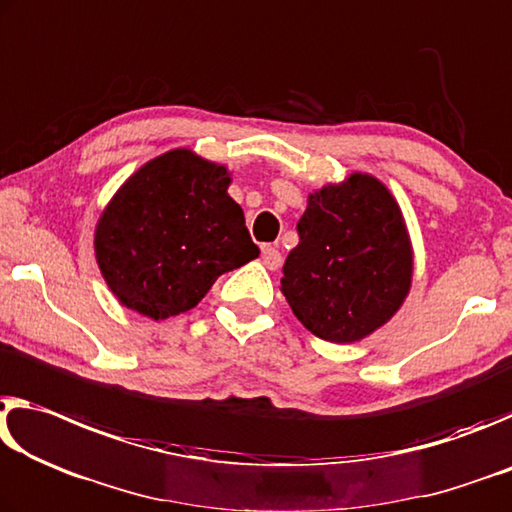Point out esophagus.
<instances>
[{"instance_id":"34e87169","label":"esophagus","mask_w":512,"mask_h":512,"mask_svg":"<svg viewBox=\"0 0 512 512\" xmlns=\"http://www.w3.org/2000/svg\"><path fill=\"white\" fill-rule=\"evenodd\" d=\"M263 263H265L267 267H270V270H279L281 263H283L281 251L276 249V247L265 245V247H263Z\"/></svg>"}]
</instances>
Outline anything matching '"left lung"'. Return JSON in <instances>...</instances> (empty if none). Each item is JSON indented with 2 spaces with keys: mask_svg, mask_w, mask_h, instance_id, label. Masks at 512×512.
<instances>
[{
  "mask_svg": "<svg viewBox=\"0 0 512 512\" xmlns=\"http://www.w3.org/2000/svg\"><path fill=\"white\" fill-rule=\"evenodd\" d=\"M299 245L283 265L281 292L297 320L329 342H356L404 304L413 276L404 217L370 174L308 197Z\"/></svg>",
  "mask_w": 512,
  "mask_h": 512,
  "instance_id": "8db88e82",
  "label": "left lung"
}]
</instances>
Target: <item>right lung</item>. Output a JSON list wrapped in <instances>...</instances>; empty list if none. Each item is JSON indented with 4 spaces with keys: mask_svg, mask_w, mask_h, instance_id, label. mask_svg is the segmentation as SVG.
Wrapping results in <instances>:
<instances>
[{
    "mask_svg": "<svg viewBox=\"0 0 512 512\" xmlns=\"http://www.w3.org/2000/svg\"><path fill=\"white\" fill-rule=\"evenodd\" d=\"M229 181L224 165L174 149L117 190L97 224L95 254L124 306L152 320L186 313L217 276L261 254Z\"/></svg>",
    "mask_w": 512,
    "mask_h": 512,
    "instance_id": "1",
    "label": "right lung"
}]
</instances>
